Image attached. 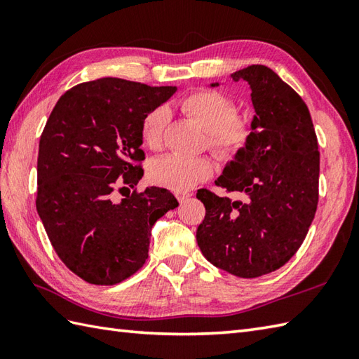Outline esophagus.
<instances>
[{
    "mask_svg": "<svg viewBox=\"0 0 359 359\" xmlns=\"http://www.w3.org/2000/svg\"><path fill=\"white\" fill-rule=\"evenodd\" d=\"M189 197H191V194H189V193H177V201H179L180 205L185 203L187 201H189Z\"/></svg>",
    "mask_w": 359,
    "mask_h": 359,
    "instance_id": "esophagus-1",
    "label": "esophagus"
}]
</instances>
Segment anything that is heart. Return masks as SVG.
<instances>
[{
    "label": "heart",
    "instance_id": "heart-1",
    "mask_svg": "<svg viewBox=\"0 0 359 359\" xmlns=\"http://www.w3.org/2000/svg\"><path fill=\"white\" fill-rule=\"evenodd\" d=\"M180 108L191 117L205 133H208V147L220 157H231L245 148L251 137V120L243 114H236L231 98L210 89H199L180 100ZM170 114L165 108L152 109L142 123L144 147L157 149L162 143L163 131ZM212 166L207 158L170 154L151 165L149 177L154 184L188 191L202 180L208 179Z\"/></svg>",
    "mask_w": 359,
    "mask_h": 359
}]
</instances>
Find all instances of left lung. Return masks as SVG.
Wrapping results in <instances>:
<instances>
[{
    "label": "left lung",
    "instance_id": "1",
    "mask_svg": "<svg viewBox=\"0 0 359 359\" xmlns=\"http://www.w3.org/2000/svg\"><path fill=\"white\" fill-rule=\"evenodd\" d=\"M231 79L248 83L256 114L248 143L216 185L242 199L197 191L207 212L196 239L217 269L259 278L287 264L309 233L318 207V139L307 104L270 67L251 65Z\"/></svg>",
    "mask_w": 359,
    "mask_h": 359
}]
</instances>
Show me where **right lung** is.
<instances>
[{
  "mask_svg": "<svg viewBox=\"0 0 359 359\" xmlns=\"http://www.w3.org/2000/svg\"><path fill=\"white\" fill-rule=\"evenodd\" d=\"M177 88L104 77L67 90L46 121L36 163V211L63 264L94 285H114L142 269L151 228L179 207L165 188H135L142 123Z\"/></svg>",
  "mask_w": 359,
  "mask_h": 359,
  "instance_id": "obj_1",
  "label": "right lung"
}]
</instances>
